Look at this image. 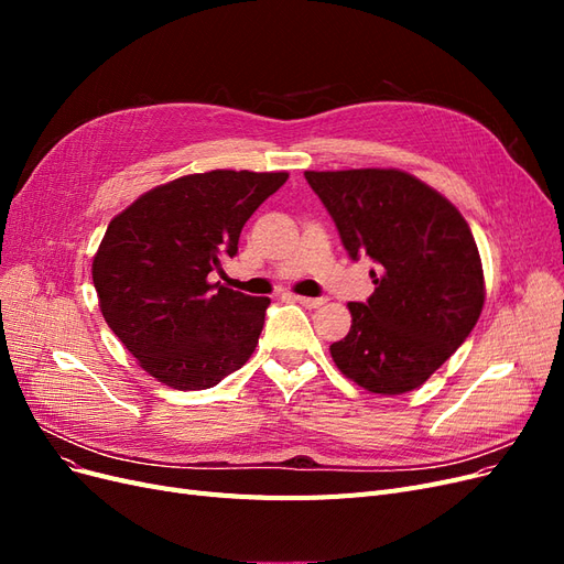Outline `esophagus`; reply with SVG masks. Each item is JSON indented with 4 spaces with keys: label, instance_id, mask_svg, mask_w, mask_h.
I'll return each instance as SVG.
<instances>
[{
    "label": "esophagus",
    "instance_id": "34e87169",
    "mask_svg": "<svg viewBox=\"0 0 564 564\" xmlns=\"http://www.w3.org/2000/svg\"><path fill=\"white\" fill-rule=\"evenodd\" d=\"M292 301L305 305V308H319V305L327 303V299H311V296H296V294L292 296Z\"/></svg>",
    "mask_w": 564,
    "mask_h": 564
}]
</instances>
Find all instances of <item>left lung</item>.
Returning a JSON list of instances; mask_svg holds the SVG:
<instances>
[{
    "mask_svg": "<svg viewBox=\"0 0 564 564\" xmlns=\"http://www.w3.org/2000/svg\"><path fill=\"white\" fill-rule=\"evenodd\" d=\"M350 259L377 263L367 303H348L346 338L329 346L340 373L402 395L431 379L473 332L485 305L480 251L466 218L400 169L305 172Z\"/></svg>",
    "mask_w": 564,
    "mask_h": 564,
    "instance_id": "obj_1",
    "label": "left lung"
}]
</instances>
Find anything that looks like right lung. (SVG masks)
Masks as SVG:
<instances>
[{"mask_svg": "<svg viewBox=\"0 0 564 564\" xmlns=\"http://www.w3.org/2000/svg\"><path fill=\"white\" fill-rule=\"evenodd\" d=\"M286 172L214 169L152 187L117 214L91 275L100 313L139 365L176 390H204L240 369L259 344L270 299L209 282L249 216Z\"/></svg>", "mask_w": 564, "mask_h": 564, "instance_id": "add662e5", "label": "right lung"}]
</instances>
